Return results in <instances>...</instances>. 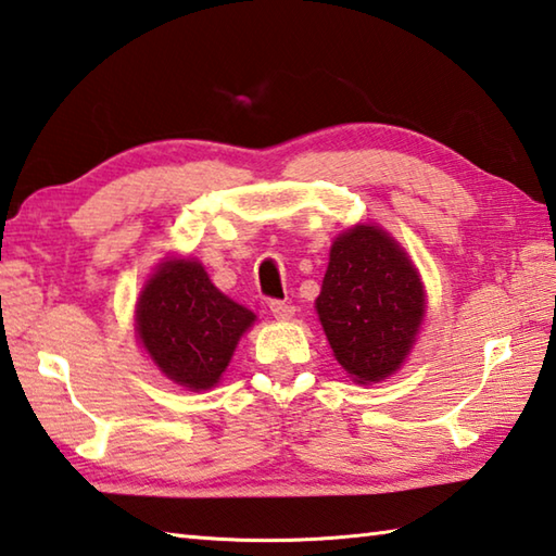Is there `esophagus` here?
<instances>
[{"label":"esophagus","mask_w":556,"mask_h":556,"mask_svg":"<svg viewBox=\"0 0 556 556\" xmlns=\"http://www.w3.org/2000/svg\"><path fill=\"white\" fill-rule=\"evenodd\" d=\"M269 311H271V316H275L277 320H289L291 316H294V306L291 304H287V301H279V299H271L269 301Z\"/></svg>","instance_id":"1"}]
</instances>
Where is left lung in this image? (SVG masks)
<instances>
[{"label":"left lung","mask_w":556,"mask_h":556,"mask_svg":"<svg viewBox=\"0 0 556 556\" xmlns=\"http://www.w3.org/2000/svg\"><path fill=\"white\" fill-rule=\"evenodd\" d=\"M316 308L342 369L369 383L406 359L426 296L396 240L377 226H357L332 243Z\"/></svg>","instance_id":"8db88e82"}]
</instances>
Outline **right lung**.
I'll use <instances>...</instances> for the list:
<instances>
[{
  "mask_svg": "<svg viewBox=\"0 0 556 556\" xmlns=\"http://www.w3.org/2000/svg\"><path fill=\"white\" fill-rule=\"evenodd\" d=\"M255 313L211 285L194 260H167L140 291L136 330L167 379L191 391L224 375Z\"/></svg>",
  "mask_w": 556,
  "mask_h": 556,
  "instance_id": "1",
  "label": "right lung"
}]
</instances>
